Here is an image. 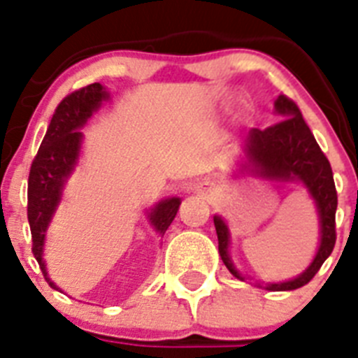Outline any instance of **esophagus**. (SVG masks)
Wrapping results in <instances>:
<instances>
[{
	"instance_id": "1",
	"label": "esophagus",
	"mask_w": 358,
	"mask_h": 358,
	"mask_svg": "<svg viewBox=\"0 0 358 358\" xmlns=\"http://www.w3.org/2000/svg\"><path fill=\"white\" fill-rule=\"evenodd\" d=\"M194 193H199V194H204V196H213V189H211V185L209 184H196L194 185Z\"/></svg>"
}]
</instances>
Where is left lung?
Wrapping results in <instances>:
<instances>
[{
    "label": "left lung",
    "instance_id": "left-lung-1",
    "mask_svg": "<svg viewBox=\"0 0 358 358\" xmlns=\"http://www.w3.org/2000/svg\"><path fill=\"white\" fill-rule=\"evenodd\" d=\"M275 112L280 113V123L272 124L268 129H252L246 139V158L248 169L252 167L255 174L263 178L281 180H300L307 187L309 194L315 200L318 217H320V246L315 259L303 274L283 283H266L268 290H294L309 283L320 270L324 261L327 259L335 248L336 229L335 213L338 196H336L335 180L331 171L329 159L322 152L320 145L316 143L315 136L305 123L298 104L287 95H280L275 101ZM217 237H219V254L224 261L226 268L239 280H245L237 272L228 254L229 231L226 222L220 217H213Z\"/></svg>",
    "mask_w": 358,
    "mask_h": 358
}]
</instances>
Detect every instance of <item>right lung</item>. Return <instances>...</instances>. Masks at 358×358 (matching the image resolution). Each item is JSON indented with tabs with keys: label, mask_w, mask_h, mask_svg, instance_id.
Returning <instances> with one entry per match:
<instances>
[{
	"label": "right lung",
	"mask_w": 358,
	"mask_h": 358,
	"mask_svg": "<svg viewBox=\"0 0 358 358\" xmlns=\"http://www.w3.org/2000/svg\"><path fill=\"white\" fill-rule=\"evenodd\" d=\"M104 99H108V94L99 83L90 84L86 88L77 90L68 97H64L62 103L55 110L48 132L43 136L42 145L31 164L27 187V219L31 226V237H33V254L42 268L43 278L53 289H57V285L49 280L42 257L45 231L60 202L64 184L78 159L80 141H83V132L78 129H83L90 115L101 106ZM180 202L182 200L173 196V199L162 200L159 204L150 209V224L159 235H164L174 220Z\"/></svg>",
	"instance_id": "obj_1"
}]
</instances>
